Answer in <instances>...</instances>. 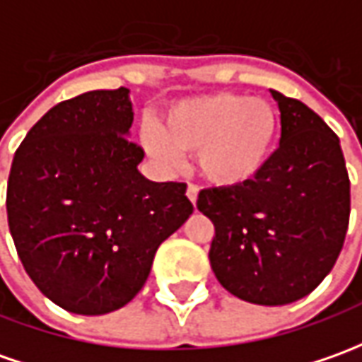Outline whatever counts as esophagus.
Listing matches in <instances>:
<instances>
[{
	"mask_svg": "<svg viewBox=\"0 0 362 362\" xmlns=\"http://www.w3.org/2000/svg\"><path fill=\"white\" fill-rule=\"evenodd\" d=\"M186 196H188V200L196 206V200H198V186H194V184H188V188H186Z\"/></svg>",
	"mask_w": 362,
	"mask_h": 362,
	"instance_id": "obj_1",
	"label": "esophagus"
}]
</instances>
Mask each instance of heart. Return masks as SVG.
I'll return each instance as SVG.
<instances>
[{"label":"heart","mask_w":362,"mask_h":362,"mask_svg":"<svg viewBox=\"0 0 362 362\" xmlns=\"http://www.w3.org/2000/svg\"><path fill=\"white\" fill-rule=\"evenodd\" d=\"M277 127L274 107L264 98L208 93L172 103L158 130H144L142 142L150 156L164 164H174L178 154H196L204 180L235 188L264 170Z\"/></svg>","instance_id":"b5f03b06"}]
</instances>
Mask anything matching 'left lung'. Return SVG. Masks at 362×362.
Instances as JSON below:
<instances>
[{
    "label": "left lung",
    "mask_w": 362,
    "mask_h": 362,
    "mask_svg": "<svg viewBox=\"0 0 362 362\" xmlns=\"http://www.w3.org/2000/svg\"><path fill=\"white\" fill-rule=\"evenodd\" d=\"M272 97L281 112L279 148L252 182L202 190L196 204L216 228L210 264L218 281L255 305L311 293L335 265L351 212L339 136L301 100Z\"/></svg>",
    "instance_id": "8db88e82"
}]
</instances>
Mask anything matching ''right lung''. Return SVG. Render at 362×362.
<instances>
[{
	"label": "right lung",
	"instance_id": "obj_1",
	"mask_svg": "<svg viewBox=\"0 0 362 362\" xmlns=\"http://www.w3.org/2000/svg\"><path fill=\"white\" fill-rule=\"evenodd\" d=\"M129 88L88 90L47 110L17 148L7 222L39 291L65 311L105 315L142 289L154 253L190 218L186 184L139 172Z\"/></svg>",
	"mask_w": 362,
	"mask_h": 362
}]
</instances>
